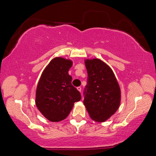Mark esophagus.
<instances>
[{
	"instance_id": "1",
	"label": "esophagus",
	"mask_w": 156,
	"mask_h": 156,
	"mask_svg": "<svg viewBox=\"0 0 156 156\" xmlns=\"http://www.w3.org/2000/svg\"><path fill=\"white\" fill-rule=\"evenodd\" d=\"M77 89H78V90L79 91L81 92V87H77Z\"/></svg>"
}]
</instances>
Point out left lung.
<instances>
[{"instance_id": "obj_1", "label": "left lung", "mask_w": 156, "mask_h": 156, "mask_svg": "<svg viewBox=\"0 0 156 156\" xmlns=\"http://www.w3.org/2000/svg\"><path fill=\"white\" fill-rule=\"evenodd\" d=\"M87 82L83 92L84 105L92 120L105 122L118 110L120 89L114 73L106 63L86 60Z\"/></svg>"}]
</instances>
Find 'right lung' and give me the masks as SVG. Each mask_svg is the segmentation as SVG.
I'll use <instances>...</instances> for the list:
<instances>
[{
  "label": "right lung",
  "mask_w": 156,
  "mask_h": 156,
  "mask_svg": "<svg viewBox=\"0 0 156 156\" xmlns=\"http://www.w3.org/2000/svg\"><path fill=\"white\" fill-rule=\"evenodd\" d=\"M72 62L55 58L44 69L37 86L36 105L44 117L51 122L65 119L74 102L81 99L80 93L72 84L68 72Z\"/></svg>",
  "instance_id": "add662e5"
}]
</instances>
